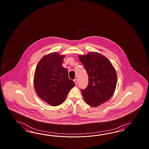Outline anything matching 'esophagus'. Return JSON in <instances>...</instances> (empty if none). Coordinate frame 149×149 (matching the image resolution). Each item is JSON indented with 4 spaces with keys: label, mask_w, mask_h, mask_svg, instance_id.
I'll use <instances>...</instances> for the list:
<instances>
[{
    "label": "esophagus",
    "mask_w": 149,
    "mask_h": 149,
    "mask_svg": "<svg viewBox=\"0 0 149 149\" xmlns=\"http://www.w3.org/2000/svg\"><path fill=\"white\" fill-rule=\"evenodd\" d=\"M74 82H75V84H76V85H77V83H78V81H77V79H75V80H74Z\"/></svg>",
    "instance_id": "obj_1"
}]
</instances>
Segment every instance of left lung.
<instances>
[{
  "label": "left lung",
  "mask_w": 149,
  "mask_h": 149,
  "mask_svg": "<svg viewBox=\"0 0 149 149\" xmlns=\"http://www.w3.org/2000/svg\"><path fill=\"white\" fill-rule=\"evenodd\" d=\"M88 75V85L81 90L84 101L91 107H98L112 97L117 77L112 63L104 55L91 52L78 55Z\"/></svg>",
  "instance_id": "obj_1"
}]
</instances>
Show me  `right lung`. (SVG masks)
I'll list each match as a JSON object with an SVG mask.
<instances>
[{
	"label": "right lung",
	"instance_id": "add662e5",
	"mask_svg": "<svg viewBox=\"0 0 149 149\" xmlns=\"http://www.w3.org/2000/svg\"><path fill=\"white\" fill-rule=\"evenodd\" d=\"M65 57L56 52L49 53L40 60L35 70L34 87L36 94L52 106L63 103L75 85L68 78L67 69L62 66Z\"/></svg>",
	"mask_w": 149,
	"mask_h": 149
}]
</instances>
